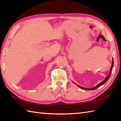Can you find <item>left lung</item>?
<instances>
[{
  "instance_id": "left-lung-1",
  "label": "left lung",
  "mask_w": 121,
  "mask_h": 121,
  "mask_svg": "<svg viewBox=\"0 0 121 121\" xmlns=\"http://www.w3.org/2000/svg\"><path fill=\"white\" fill-rule=\"evenodd\" d=\"M113 65H114V61H113V59H112V65H111V67L110 68V73H109V74L108 75L107 77H106V78H105L104 80L102 81V82H101V83H99L98 85H97V86H96L95 87H92V88H85V87H82V86H80L79 85H77L76 83H74V82H73V83L75 84H76V85H78L79 88H81V89H84V90H87V91H91V90H95V89H97V88H98V87H99L100 86H101V85H104V84H105L106 83V82L108 81V79H109V78H110V76H111V72H112V69H113Z\"/></svg>"
}]
</instances>
